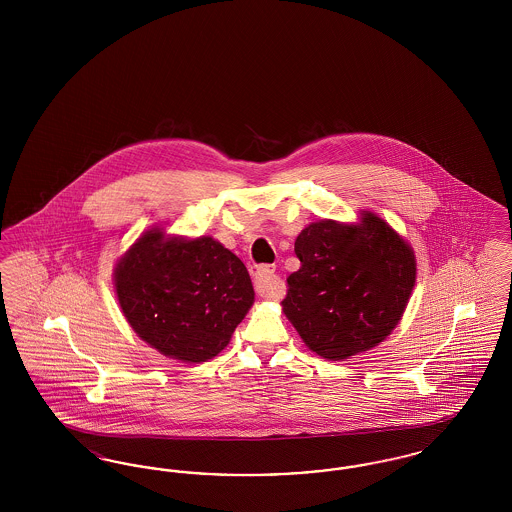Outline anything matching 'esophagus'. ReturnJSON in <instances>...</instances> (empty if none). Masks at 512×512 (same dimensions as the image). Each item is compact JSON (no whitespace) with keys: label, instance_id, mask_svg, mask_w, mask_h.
<instances>
[{"label":"esophagus","instance_id":"1","mask_svg":"<svg viewBox=\"0 0 512 512\" xmlns=\"http://www.w3.org/2000/svg\"><path fill=\"white\" fill-rule=\"evenodd\" d=\"M251 276L255 282V290L261 297L276 299L282 293V284H280L278 276L274 274V267L259 265L251 270Z\"/></svg>","mask_w":512,"mask_h":512}]
</instances>
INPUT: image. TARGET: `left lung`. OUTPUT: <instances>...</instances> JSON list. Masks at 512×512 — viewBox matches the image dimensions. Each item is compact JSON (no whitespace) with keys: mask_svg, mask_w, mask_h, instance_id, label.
<instances>
[{"mask_svg":"<svg viewBox=\"0 0 512 512\" xmlns=\"http://www.w3.org/2000/svg\"><path fill=\"white\" fill-rule=\"evenodd\" d=\"M301 261L288 276L282 311L305 345L328 361L349 359L386 340L403 317L416 259L386 220H320L295 240Z\"/></svg>","mask_w":512,"mask_h":512,"instance_id":"left-lung-1","label":"left lung"}]
</instances>
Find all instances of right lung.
Returning a JSON list of instances; mask_svg holds the SVG:
<instances>
[{"mask_svg":"<svg viewBox=\"0 0 512 512\" xmlns=\"http://www.w3.org/2000/svg\"><path fill=\"white\" fill-rule=\"evenodd\" d=\"M132 330L165 357L205 363L228 345L253 305L244 263L211 236L167 238L151 228L115 267Z\"/></svg>","mask_w":512,"mask_h":512,"instance_id":"obj_1","label":"right lung"}]
</instances>
